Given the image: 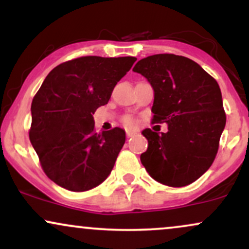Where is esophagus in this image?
Here are the masks:
<instances>
[{
	"instance_id": "1",
	"label": "esophagus",
	"mask_w": 249,
	"mask_h": 249,
	"mask_svg": "<svg viewBox=\"0 0 249 249\" xmlns=\"http://www.w3.org/2000/svg\"><path fill=\"white\" fill-rule=\"evenodd\" d=\"M136 132L134 131H130V130H126V137L127 138H131V137H134L136 136Z\"/></svg>"
}]
</instances>
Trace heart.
<instances>
[{
	"label": "heart",
	"instance_id": "obj_1",
	"mask_svg": "<svg viewBox=\"0 0 249 249\" xmlns=\"http://www.w3.org/2000/svg\"><path fill=\"white\" fill-rule=\"evenodd\" d=\"M124 124L126 125V126H134V125L137 124V121L132 117H126V118L124 119Z\"/></svg>",
	"mask_w": 249,
	"mask_h": 249
}]
</instances>
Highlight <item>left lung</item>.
I'll list each match as a JSON object with an SVG mask.
<instances>
[{
	"mask_svg": "<svg viewBox=\"0 0 249 249\" xmlns=\"http://www.w3.org/2000/svg\"><path fill=\"white\" fill-rule=\"evenodd\" d=\"M133 71L154 90L152 123L168 127L166 133L142 131L148 146L142 164L160 184H192L213 164L226 125L219 84L198 63L173 53L142 58Z\"/></svg>",
	"mask_w": 249,
	"mask_h": 249,
	"instance_id": "1",
	"label": "left lung"
}]
</instances>
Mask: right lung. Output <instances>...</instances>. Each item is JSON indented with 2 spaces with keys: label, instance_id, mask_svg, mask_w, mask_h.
Segmentation results:
<instances>
[{
  "label": "right lung",
  "instance_id": "1",
  "mask_svg": "<svg viewBox=\"0 0 249 249\" xmlns=\"http://www.w3.org/2000/svg\"><path fill=\"white\" fill-rule=\"evenodd\" d=\"M136 57L84 56L57 65L31 103L29 138L48 178L84 192L111 173L125 142V131L95 132L92 115L107 104L116 84Z\"/></svg>",
  "mask_w": 249,
  "mask_h": 249
}]
</instances>
